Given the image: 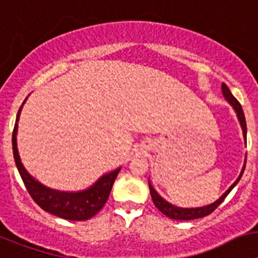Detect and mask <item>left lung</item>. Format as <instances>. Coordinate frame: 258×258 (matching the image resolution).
<instances>
[{
	"label": "left lung",
	"mask_w": 258,
	"mask_h": 258,
	"mask_svg": "<svg viewBox=\"0 0 258 258\" xmlns=\"http://www.w3.org/2000/svg\"><path fill=\"white\" fill-rule=\"evenodd\" d=\"M222 95H223V97H225L226 101L231 105L232 109H234V111L236 113L237 120H239V123H240L241 131H243V138H244V140H245V144H247V123H245V116H244L243 109H241L240 104H239L236 98L232 96V93L230 92V89L227 88V86H226L225 83H222ZM245 160H247V156H245ZM244 169H245V162H244L243 169H241V171H240V174H239V176H237V179L235 180L234 183H232L231 185H230V188H228L227 191H226L222 196L219 197L218 200H216L214 203L209 204V205H205V207H199V208L175 207V205H172V204H170L169 201L165 200V199H163V197L161 196V195L158 194L156 189H154L153 185L151 184V182H149V191H151L152 200H153V203H154V205H156L157 209L160 210L162 214H165V216L169 217V218H171V219H176V221H189V219L201 218V217H205V216H208V214H210L213 210H216L217 208H218L219 204L225 200L226 196H227V195L231 192L232 188H234L235 185L237 184V182L240 180L241 175H243V172H244Z\"/></svg>",
	"instance_id": "left-lung-1"
}]
</instances>
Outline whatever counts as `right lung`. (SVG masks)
I'll list each match as a JSON object with an SVG mask.
<instances>
[{
  "label": "right lung",
  "instance_id": "1",
  "mask_svg": "<svg viewBox=\"0 0 258 258\" xmlns=\"http://www.w3.org/2000/svg\"><path fill=\"white\" fill-rule=\"evenodd\" d=\"M24 102L18 111L17 120H15L14 132H13V153H14L15 165L23 179L27 191L41 209L59 218L69 219V221H86L92 218L106 204L116 175L120 171V167L101 175L93 184L82 191H58L40 183L27 171L18 152V122Z\"/></svg>",
  "mask_w": 258,
  "mask_h": 258
}]
</instances>
